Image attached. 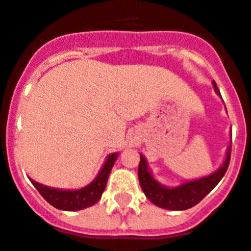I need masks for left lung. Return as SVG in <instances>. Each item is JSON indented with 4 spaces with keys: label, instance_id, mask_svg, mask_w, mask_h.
Here are the masks:
<instances>
[{
    "label": "left lung",
    "instance_id": "left-lung-1",
    "mask_svg": "<svg viewBox=\"0 0 251 251\" xmlns=\"http://www.w3.org/2000/svg\"><path fill=\"white\" fill-rule=\"evenodd\" d=\"M212 84H214V88L217 94H220L216 83L212 81ZM230 157H231V145L229 146L227 156H226L224 165L215 174L210 175L207 177H202L200 179H195L191 182L183 183L178 187L167 188L159 185L156 179L153 178L152 175L148 171L147 162H146L145 157L141 156L138 167L139 183H141V187L145 195L148 197V200L156 206H158V207L175 210V211L187 210V208L194 207L195 205L200 202L203 197L208 192H211L215 186L220 182L221 178L227 171V167H229Z\"/></svg>",
    "mask_w": 251,
    "mask_h": 251
}]
</instances>
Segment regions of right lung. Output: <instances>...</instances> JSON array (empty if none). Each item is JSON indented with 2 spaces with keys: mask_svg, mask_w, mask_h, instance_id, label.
<instances>
[{
  "mask_svg": "<svg viewBox=\"0 0 251 251\" xmlns=\"http://www.w3.org/2000/svg\"><path fill=\"white\" fill-rule=\"evenodd\" d=\"M117 157H118L117 153L110 154L106 158L98 177L89 186H86L81 190H76V191H63V190L46 187V186L35 182L32 179H31V182L36 187L40 195L54 207L59 208V210H65V211L83 210V208L89 207V206L94 205L95 202H98L100 200L101 195L105 190L106 181H108V177H109L110 171H112Z\"/></svg>",
  "mask_w": 251,
  "mask_h": 251,
  "instance_id": "1",
  "label": "right lung"
}]
</instances>
